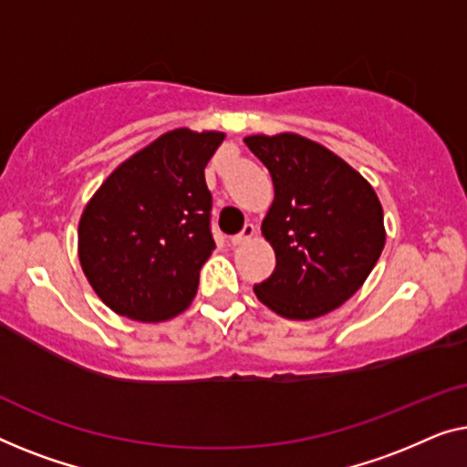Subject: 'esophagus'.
I'll return each instance as SVG.
<instances>
[{"label":"esophagus","mask_w":467,"mask_h":467,"mask_svg":"<svg viewBox=\"0 0 467 467\" xmlns=\"http://www.w3.org/2000/svg\"><path fill=\"white\" fill-rule=\"evenodd\" d=\"M254 234H255V226H254V224H245V226H243V231H241L239 234L231 236V243H233V245H243V243L252 239Z\"/></svg>","instance_id":"obj_1"}]
</instances>
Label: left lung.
<instances>
[{
	"label": "left lung",
	"mask_w": 467,
	"mask_h": 467,
	"mask_svg": "<svg viewBox=\"0 0 467 467\" xmlns=\"http://www.w3.org/2000/svg\"><path fill=\"white\" fill-rule=\"evenodd\" d=\"M268 169L275 201L262 234L275 271L255 296L287 319H315L349 300L385 247L383 207L356 169L296 133L245 137Z\"/></svg>",
	"instance_id": "left-lung-1"
}]
</instances>
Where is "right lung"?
I'll return each instance as SVG.
<instances>
[{"instance_id":"1","label":"right lung","mask_w":467,"mask_h":467,"mask_svg":"<svg viewBox=\"0 0 467 467\" xmlns=\"http://www.w3.org/2000/svg\"><path fill=\"white\" fill-rule=\"evenodd\" d=\"M224 133L175 129L101 183L78 226V255L105 305L135 321L182 313L215 249L205 167Z\"/></svg>"}]
</instances>
